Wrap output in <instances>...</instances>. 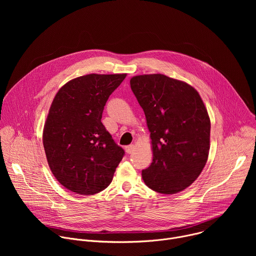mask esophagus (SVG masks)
<instances>
[{"instance_id":"obj_1","label":"esophagus","mask_w":256,"mask_h":256,"mask_svg":"<svg viewBox=\"0 0 256 256\" xmlns=\"http://www.w3.org/2000/svg\"><path fill=\"white\" fill-rule=\"evenodd\" d=\"M134 151V144H130V146H126V152L128 154H132Z\"/></svg>"}]
</instances>
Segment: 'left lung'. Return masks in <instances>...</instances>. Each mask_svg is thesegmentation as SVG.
Returning <instances> with one entry per match:
<instances>
[{
    "mask_svg": "<svg viewBox=\"0 0 256 256\" xmlns=\"http://www.w3.org/2000/svg\"><path fill=\"white\" fill-rule=\"evenodd\" d=\"M151 132L153 162L142 171L151 190L165 194L188 188L208 156L210 122L198 91L165 75L130 79Z\"/></svg>",
    "mask_w": 256,
    "mask_h": 256,
    "instance_id": "8db88e82",
    "label": "left lung"
}]
</instances>
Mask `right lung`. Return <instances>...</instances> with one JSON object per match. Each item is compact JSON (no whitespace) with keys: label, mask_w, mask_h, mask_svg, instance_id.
Here are the masks:
<instances>
[{"label":"right lung","mask_w":256,"mask_h":256,"mask_svg":"<svg viewBox=\"0 0 256 256\" xmlns=\"http://www.w3.org/2000/svg\"><path fill=\"white\" fill-rule=\"evenodd\" d=\"M126 74H90L56 93L44 130L50 168L60 184L79 194H95L112 181L124 151L101 122L106 101Z\"/></svg>","instance_id":"obj_1"}]
</instances>
